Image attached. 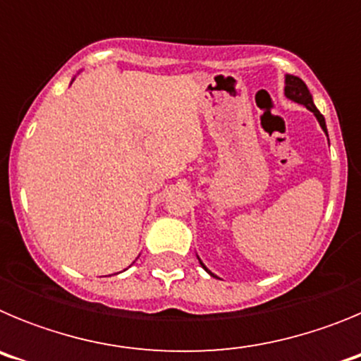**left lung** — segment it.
Wrapping results in <instances>:
<instances>
[{
	"instance_id": "obj_1",
	"label": "left lung",
	"mask_w": 361,
	"mask_h": 361,
	"mask_svg": "<svg viewBox=\"0 0 361 361\" xmlns=\"http://www.w3.org/2000/svg\"><path fill=\"white\" fill-rule=\"evenodd\" d=\"M286 95H288L289 99H293L295 103L304 104V106L307 108V110H311L312 114L317 116L318 123H320V126H322V128H324V132L327 133V128H325L324 116H322L320 111L317 110V106H314V103H312L311 92H309V88H307V86H305V82L302 81V79L296 78V75H288V78H286ZM200 264H202V262H200ZM202 267H204V264H202ZM204 269H206V267H204ZM206 271H208V269H206ZM208 273H209V271H208ZM209 275L215 276V275H213V273H209Z\"/></svg>"
}]
</instances>
